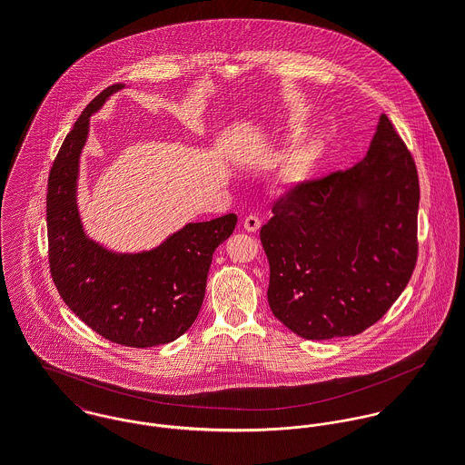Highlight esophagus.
<instances>
[{"instance_id":"esophagus-1","label":"esophagus","mask_w":465,"mask_h":465,"mask_svg":"<svg viewBox=\"0 0 465 465\" xmlns=\"http://www.w3.org/2000/svg\"><path fill=\"white\" fill-rule=\"evenodd\" d=\"M260 227H262V220H260L256 214L245 216V220H243V229H245L247 232H256Z\"/></svg>"}]
</instances>
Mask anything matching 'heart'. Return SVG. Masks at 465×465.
I'll use <instances>...</instances> for the list:
<instances>
[{"instance_id": "obj_1", "label": "heart", "mask_w": 465, "mask_h": 465, "mask_svg": "<svg viewBox=\"0 0 465 465\" xmlns=\"http://www.w3.org/2000/svg\"><path fill=\"white\" fill-rule=\"evenodd\" d=\"M293 143H295V134H286L282 152H288L293 146ZM321 152H322V144L315 139L301 143L299 146H295L290 152V155H288V159H286V163H284V166H282V170L277 177L279 190L288 192V190H293L299 184H302L312 175V172H313V168H315V164L321 157Z\"/></svg>"}]
</instances>
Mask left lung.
Masks as SVG:
<instances>
[{
    "instance_id": "obj_1",
    "label": "left lung",
    "mask_w": 465,
    "mask_h": 465,
    "mask_svg": "<svg viewBox=\"0 0 465 465\" xmlns=\"http://www.w3.org/2000/svg\"><path fill=\"white\" fill-rule=\"evenodd\" d=\"M417 211L415 163L381 114L356 166L273 203L260 238L275 319L306 340L352 336L378 322L417 262Z\"/></svg>"
}]
</instances>
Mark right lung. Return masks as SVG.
<instances>
[{
    "label": "right lung",
    "instance_id": "1",
    "mask_svg": "<svg viewBox=\"0 0 465 465\" xmlns=\"http://www.w3.org/2000/svg\"><path fill=\"white\" fill-rule=\"evenodd\" d=\"M102 91L80 114L54 161L48 179V256L54 282L67 308L93 331L127 347L177 340L202 308L213 252L236 227V214L186 223L159 247L114 252L91 240L76 205L80 153L89 118L111 94Z\"/></svg>",
    "mask_w": 465,
    "mask_h": 465
}]
</instances>
